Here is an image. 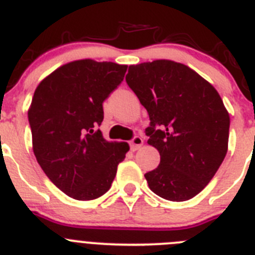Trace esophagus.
<instances>
[{
	"mask_svg": "<svg viewBox=\"0 0 255 255\" xmlns=\"http://www.w3.org/2000/svg\"><path fill=\"white\" fill-rule=\"evenodd\" d=\"M143 145V138L141 136H134L130 141V147L132 150H138Z\"/></svg>",
	"mask_w": 255,
	"mask_h": 255,
	"instance_id": "1",
	"label": "esophagus"
}]
</instances>
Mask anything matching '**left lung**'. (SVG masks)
Returning a JSON list of instances; mask_svg holds the SVG:
<instances>
[{
  "label": "left lung",
  "instance_id": "8db88e82",
  "mask_svg": "<svg viewBox=\"0 0 255 255\" xmlns=\"http://www.w3.org/2000/svg\"><path fill=\"white\" fill-rule=\"evenodd\" d=\"M126 83L148 111V144L161 162L144 176L150 190L172 202L207 186L224 161L230 116L220 94L194 70L170 60L129 66Z\"/></svg>",
  "mask_w": 255,
  "mask_h": 255
}]
</instances>
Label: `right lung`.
Instances as JSON below:
<instances>
[{"mask_svg":"<svg viewBox=\"0 0 255 255\" xmlns=\"http://www.w3.org/2000/svg\"><path fill=\"white\" fill-rule=\"evenodd\" d=\"M126 65L78 60L37 87L28 111L33 152L61 191L78 200L100 198L116 176L128 143L107 141L98 126L103 101L124 80Z\"/></svg>","mask_w":255,"mask_h":255,"instance_id":"right-lung-1","label":"right lung"}]
</instances>
